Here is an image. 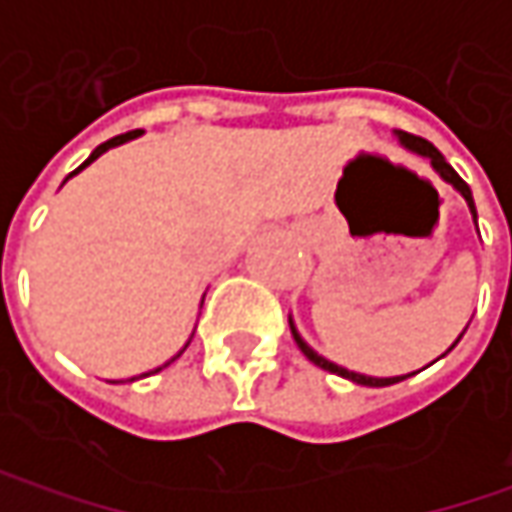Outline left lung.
<instances>
[{"mask_svg":"<svg viewBox=\"0 0 512 512\" xmlns=\"http://www.w3.org/2000/svg\"><path fill=\"white\" fill-rule=\"evenodd\" d=\"M399 139H402V145L404 148H410V150H416L419 156H427L430 159V165L436 168V173L442 176L444 182H450V185L456 187L459 193H462L464 199H467V205H470V210H473V216H476V205H473V193H470V187H467V182H464L462 176L456 173V170L450 168L447 162H444V156L439 153V150L433 148L427 139H422V136H413V133H399ZM290 330H293V339H296V344H299V350L305 353L307 359L310 362L316 364V367H322V370H327V373H336V376H344V379H350V382H356V384H364V387H387V384H396V382H402V379H407V376H393V379H373V376H362V373H353V370H344V367H339V364H333V362H327V359H322L313 347H307L305 339L296 333V327H293V322H290ZM456 344H459V339H456ZM453 344V347H456ZM450 347V350H453ZM413 376V373H410Z\"/></svg>","mask_w":512,"mask_h":512,"instance_id":"1","label":"left lung"}]
</instances>
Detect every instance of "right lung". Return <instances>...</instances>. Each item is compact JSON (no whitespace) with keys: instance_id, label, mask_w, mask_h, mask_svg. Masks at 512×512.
<instances>
[{"instance_id":"right-lung-1","label":"right lung","mask_w":512,"mask_h":512,"mask_svg":"<svg viewBox=\"0 0 512 512\" xmlns=\"http://www.w3.org/2000/svg\"><path fill=\"white\" fill-rule=\"evenodd\" d=\"M139 133H142V130H130V133H122V136H113V139H108V142H102V145H99V148L93 150V153H90L88 159H85V162H82V165H79V168L73 170V173H70V176H76V173H79V170H85L90 165V162H93V159H99V156H102V153H105V150H110V148H116V145H125V142H130V139H136V136H139ZM68 176V179H70ZM68 179H65V182H68ZM202 302H205V299H202ZM190 344V342H187ZM185 344V347H187ZM185 347H182V350H185ZM182 350H179V353H176V356H173V359H170V362H176V359H179V356H182ZM170 362H165L162 364V367H168ZM162 367H156V370H153V373H159V370H162ZM145 376H150V373H145Z\"/></svg>"}]
</instances>
